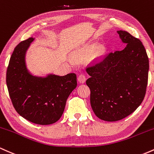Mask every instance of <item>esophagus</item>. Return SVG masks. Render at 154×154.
<instances>
[{"label":"esophagus","mask_w":154,"mask_h":154,"mask_svg":"<svg viewBox=\"0 0 154 154\" xmlns=\"http://www.w3.org/2000/svg\"><path fill=\"white\" fill-rule=\"evenodd\" d=\"M78 81H79V82L81 83V84H84V83H85L86 82L85 75H84V74H81V75H79V77H78Z\"/></svg>","instance_id":"1"}]
</instances>
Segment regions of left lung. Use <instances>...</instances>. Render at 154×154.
<instances>
[{
	"label": "left lung",
	"instance_id": "obj_1",
	"mask_svg": "<svg viewBox=\"0 0 154 154\" xmlns=\"http://www.w3.org/2000/svg\"><path fill=\"white\" fill-rule=\"evenodd\" d=\"M117 32L125 48L86 69L91 108L106 122H116L133 113L142 103L148 84L149 61L142 42L127 31Z\"/></svg>",
	"mask_w": 154,
	"mask_h": 154
}]
</instances>
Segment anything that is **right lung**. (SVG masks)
Wrapping results in <instances>:
<instances>
[{
	"label": "right lung",
	"mask_w": 154,
	"mask_h": 154,
	"mask_svg": "<svg viewBox=\"0 0 154 154\" xmlns=\"http://www.w3.org/2000/svg\"><path fill=\"white\" fill-rule=\"evenodd\" d=\"M35 38L22 41L13 51L6 72V84L17 113L32 123L49 125L61 118L66 101L77 86L76 75H35L26 63V54Z\"/></svg>",
	"instance_id": "right-lung-1"
}]
</instances>
